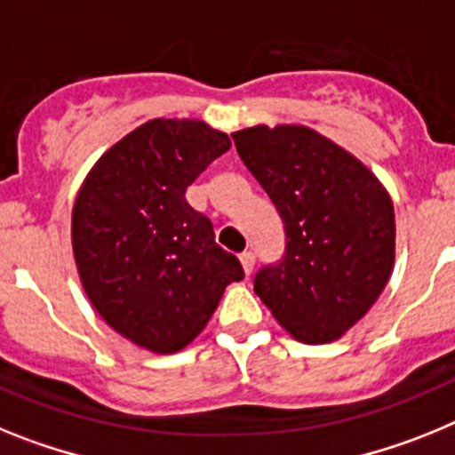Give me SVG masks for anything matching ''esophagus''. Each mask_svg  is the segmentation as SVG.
<instances>
[{
	"label": "esophagus",
	"mask_w": 455,
	"mask_h": 455,
	"mask_svg": "<svg viewBox=\"0 0 455 455\" xmlns=\"http://www.w3.org/2000/svg\"><path fill=\"white\" fill-rule=\"evenodd\" d=\"M240 263H243L244 275L250 276V275H251V270H254V263H256L254 254H251V251H244V254H240Z\"/></svg>",
	"instance_id": "1"
}]
</instances>
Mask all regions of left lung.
I'll use <instances>...</instances> for the list:
<instances>
[{"label": "left lung", "mask_w": 455, "mask_h": 455, "mask_svg": "<svg viewBox=\"0 0 455 455\" xmlns=\"http://www.w3.org/2000/svg\"><path fill=\"white\" fill-rule=\"evenodd\" d=\"M231 137L286 233L282 259L256 272V295L298 341H337L389 282L392 199L357 157L311 128L254 125Z\"/></svg>", "instance_id": "1"}]
</instances>
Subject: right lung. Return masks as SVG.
I'll use <instances>...</instances> for the list:
<instances>
[{
	"mask_svg": "<svg viewBox=\"0 0 455 455\" xmlns=\"http://www.w3.org/2000/svg\"><path fill=\"white\" fill-rule=\"evenodd\" d=\"M231 148L195 118H153L114 144L73 205V254L102 321L137 346L179 353L244 276L185 192Z\"/></svg>",
	"mask_w": 455,
	"mask_h": 455,
	"instance_id": "right-lung-1",
	"label": "right lung"
}]
</instances>
